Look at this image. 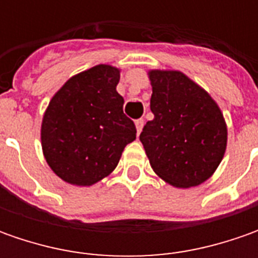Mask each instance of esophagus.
Segmentation results:
<instances>
[{"mask_svg":"<svg viewBox=\"0 0 258 258\" xmlns=\"http://www.w3.org/2000/svg\"><path fill=\"white\" fill-rule=\"evenodd\" d=\"M135 126H136V132L139 135L142 132V127H144V119H138V120L135 122Z\"/></svg>","mask_w":258,"mask_h":258,"instance_id":"obj_1","label":"esophagus"}]
</instances>
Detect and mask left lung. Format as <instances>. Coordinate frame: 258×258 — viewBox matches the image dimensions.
Instances as JSON below:
<instances>
[{
    "label": "left lung",
    "mask_w": 258,
    "mask_h": 258,
    "mask_svg": "<svg viewBox=\"0 0 258 258\" xmlns=\"http://www.w3.org/2000/svg\"><path fill=\"white\" fill-rule=\"evenodd\" d=\"M151 110L139 136L155 173L176 188L213 176L227 148L223 112L201 86L178 70H149Z\"/></svg>",
    "instance_id": "left-lung-1"
}]
</instances>
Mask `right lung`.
I'll use <instances>...</instances> for the list:
<instances>
[{
  "instance_id": "obj_1",
  "label": "right lung",
  "mask_w": 258,
  "mask_h": 258,
  "mask_svg": "<svg viewBox=\"0 0 258 258\" xmlns=\"http://www.w3.org/2000/svg\"><path fill=\"white\" fill-rule=\"evenodd\" d=\"M120 70L99 64L70 77L51 97L41 123V148L66 182L90 186L113 172L124 146L136 139L116 92Z\"/></svg>"
}]
</instances>
